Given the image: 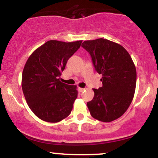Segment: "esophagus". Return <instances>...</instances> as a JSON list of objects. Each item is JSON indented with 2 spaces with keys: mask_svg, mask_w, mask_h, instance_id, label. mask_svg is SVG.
Instances as JSON below:
<instances>
[{
  "mask_svg": "<svg viewBox=\"0 0 158 158\" xmlns=\"http://www.w3.org/2000/svg\"><path fill=\"white\" fill-rule=\"evenodd\" d=\"M85 90V88H78V90H79V92H83Z\"/></svg>",
  "mask_w": 158,
  "mask_h": 158,
  "instance_id": "34e87169",
  "label": "esophagus"
}]
</instances>
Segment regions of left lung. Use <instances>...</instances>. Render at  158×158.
Returning <instances> with one entry per match:
<instances>
[{
  "label": "left lung",
  "instance_id": "left-lung-1",
  "mask_svg": "<svg viewBox=\"0 0 158 158\" xmlns=\"http://www.w3.org/2000/svg\"><path fill=\"white\" fill-rule=\"evenodd\" d=\"M81 46L102 77V87L94 88L93 99L87 103L90 115L105 123L115 120L126 111L135 95L137 72L131 56L120 44L105 39L85 41Z\"/></svg>",
  "mask_w": 158,
  "mask_h": 158
}]
</instances>
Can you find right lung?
Segmentation results:
<instances>
[{"instance_id": "add662e5", "label": "right lung", "mask_w": 158, "mask_h": 158, "mask_svg": "<svg viewBox=\"0 0 158 158\" xmlns=\"http://www.w3.org/2000/svg\"><path fill=\"white\" fill-rule=\"evenodd\" d=\"M81 42L50 40L27 59L21 86L27 105L39 119L58 123L68 117L73 109L78 95L77 86L61 82L59 77Z\"/></svg>"}]
</instances>
